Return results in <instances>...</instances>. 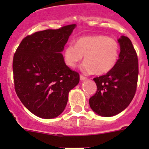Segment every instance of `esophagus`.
<instances>
[{
	"label": "esophagus",
	"mask_w": 149,
	"mask_h": 149,
	"mask_svg": "<svg viewBox=\"0 0 149 149\" xmlns=\"http://www.w3.org/2000/svg\"><path fill=\"white\" fill-rule=\"evenodd\" d=\"M80 79H81V81H85V80H86V77L83 76L82 74H81V75H80Z\"/></svg>",
	"instance_id": "esophagus-1"
}]
</instances>
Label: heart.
I'll use <instances>...</instances> for the list:
<instances>
[{"label":"heart","instance_id":"obj_1","mask_svg":"<svg viewBox=\"0 0 149 149\" xmlns=\"http://www.w3.org/2000/svg\"><path fill=\"white\" fill-rule=\"evenodd\" d=\"M119 44L106 36H84L76 39L75 45H68L64 49L65 65L77 66L84 56L81 70L86 74H104L114 68L119 55Z\"/></svg>","mask_w":149,"mask_h":149}]
</instances>
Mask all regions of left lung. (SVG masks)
<instances>
[{"label": "left lung", "instance_id": "obj_1", "mask_svg": "<svg viewBox=\"0 0 149 149\" xmlns=\"http://www.w3.org/2000/svg\"><path fill=\"white\" fill-rule=\"evenodd\" d=\"M119 59L114 68L106 74L95 77L97 91L89 98V106L101 116L119 114L130 104L136 90L138 58L131 41L122 36Z\"/></svg>", "mask_w": 149, "mask_h": 149}]
</instances>
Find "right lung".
<instances>
[{"label": "right lung", "mask_w": 149, "mask_h": 149, "mask_svg": "<svg viewBox=\"0 0 149 149\" xmlns=\"http://www.w3.org/2000/svg\"><path fill=\"white\" fill-rule=\"evenodd\" d=\"M76 24L45 30L26 36L13 57L16 94L26 108L42 119L65 110L68 93L80 76L65 65L62 51Z\"/></svg>", "instance_id": "obj_1"}]
</instances>
